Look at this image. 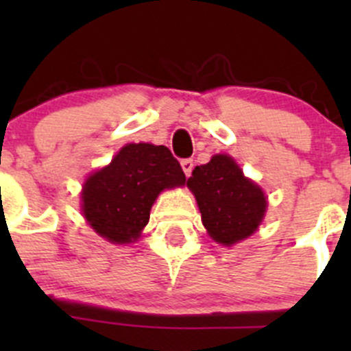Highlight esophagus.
<instances>
[{"instance_id":"1","label":"esophagus","mask_w":351,"mask_h":351,"mask_svg":"<svg viewBox=\"0 0 351 351\" xmlns=\"http://www.w3.org/2000/svg\"><path fill=\"white\" fill-rule=\"evenodd\" d=\"M182 168L183 171H185L186 176L192 175V169H193V159L186 158V159H182Z\"/></svg>"}]
</instances>
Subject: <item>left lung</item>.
<instances>
[{
    "mask_svg": "<svg viewBox=\"0 0 351 351\" xmlns=\"http://www.w3.org/2000/svg\"><path fill=\"white\" fill-rule=\"evenodd\" d=\"M186 185L197 198L202 222L214 241L234 244L256 231L267 210V198L226 154L195 166Z\"/></svg>",
    "mask_w": 351,
    "mask_h": 351,
    "instance_id": "1",
    "label": "left lung"
}]
</instances>
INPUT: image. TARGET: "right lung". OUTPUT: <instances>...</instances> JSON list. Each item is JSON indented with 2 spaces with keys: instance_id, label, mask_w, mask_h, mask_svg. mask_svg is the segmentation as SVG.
<instances>
[{
  "instance_id": "right-lung-1",
  "label": "right lung",
  "mask_w": 351,
  "mask_h": 351,
  "mask_svg": "<svg viewBox=\"0 0 351 351\" xmlns=\"http://www.w3.org/2000/svg\"><path fill=\"white\" fill-rule=\"evenodd\" d=\"M178 159L165 146L127 144L108 166L86 180L83 214L108 241H136L159 192L185 183Z\"/></svg>"
}]
</instances>
